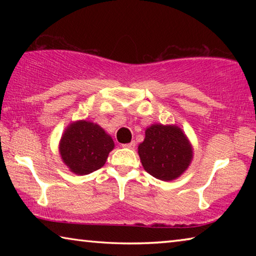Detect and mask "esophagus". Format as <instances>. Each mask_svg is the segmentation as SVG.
I'll return each instance as SVG.
<instances>
[{
	"instance_id": "34e87169",
	"label": "esophagus",
	"mask_w": 256,
	"mask_h": 256,
	"mask_svg": "<svg viewBox=\"0 0 256 256\" xmlns=\"http://www.w3.org/2000/svg\"><path fill=\"white\" fill-rule=\"evenodd\" d=\"M122 146H123V148H128V149H134V148H136V141L130 142V144H122Z\"/></svg>"
}]
</instances>
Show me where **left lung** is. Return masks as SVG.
I'll list each match as a JSON object with an SVG mask.
<instances>
[{
	"label": "left lung",
	"instance_id": "1",
	"mask_svg": "<svg viewBox=\"0 0 256 256\" xmlns=\"http://www.w3.org/2000/svg\"><path fill=\"white\" fill-rule=\"evenodd\" d=\"M138 152L146 172L164 182L180 177L193 158L188 138L176 125H151Z\"/></svg>",
	"mask_w": 256,
	"mask_h": 256
}]
</instances>
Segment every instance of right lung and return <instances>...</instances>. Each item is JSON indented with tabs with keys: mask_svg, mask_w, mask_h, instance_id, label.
Returning <instances> with one entry per match:
<instances>
[{
	"mask_svg": "<svg viewBox=\"0 0 256 256\" xmlns=\"http://www.w3.org/2000/svg\"><path fill=\"white\" fill-rule=\"evenodd\" d=\"M58 148L68 170L76 175H88L105 164L114 141L98 124L76 120L64 131Z\"/></svg>",
	"mask_w": 256,
	"mask_h": 256,
	"instance_id": "1",
	"label": "right lung"
}]
</instances>
